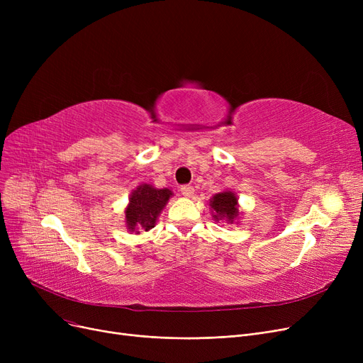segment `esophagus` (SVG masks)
<instances>
[{"instance_id": "1", "label": "esophagus", "mask_w": 363, "mask_h": 363, "mask_svg": "<svg viewBox=\"0 0 363 363\" xmlns=\"http://www.w3.org/2000/svg\"><path fill=\"white\" fill-rule=\"evenodd\" d=\"M181 194L184 197H191L194 194V188L191 185H182L181 186Z\"/></svg>"}]
</instances>
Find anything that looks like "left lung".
Instances as JSON below:
<instances>
[{"label": "left lung", "mask_w": 363, "mask_h": 363, "mask_svg": "<svg viewBox=\"0 0 363 363\" xmlns=\"http://www.w3.org/2000/svg\"><path fill=\"white\" fill-rule=\"evenodd\" d=\"M237 197L234 193L231 191H225V193H219L216 194L212 200H211V206L213 208L215 219H226L233 222L234 218H237L238 215V208H237Z\"/></svg>", "instance_id": "obj_1"}]
</instances>
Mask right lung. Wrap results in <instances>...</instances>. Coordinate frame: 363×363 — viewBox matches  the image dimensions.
Returning a JSON list of instances; mask_svg holds the SVG:
<instances>
[{
	"mask_svg": "<svg viewBox=\"0 0 363 363\" xmlns=\"http://www.w3.org/2000/svg\"><path fill=\"white\" fill-rule=\"evenodd\" d=\"M172 191L157 189L151 185H140L129 199L126 207V225L129 231L144 230L148 231L156 225V219L162 208L166 206ZM138 233V231H137Z\"/></svg>",
	"mask_w": 363,
	"mask_h": 363,
	"instance_id": "add662e5",
	"label": "right lung"
}]
</instances>
